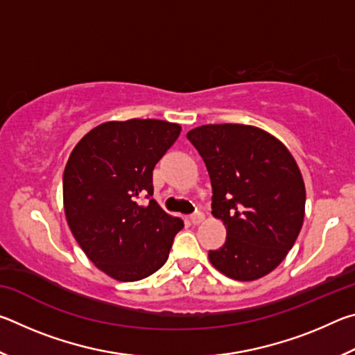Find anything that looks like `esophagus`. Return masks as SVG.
<instances>
[{
    "label": "esophagus",
    "instance_id": "34e87169",
    "mask_svg": "<svg viewBox=\"0 0 355 355\" xmlns=\"http://www.w3.org/2000/svg\"><path fill=\"white\" fill-rule=\"evenodd\" d=\"M203 219H205V216H203V213H196V214L191 216V222L194 225H199L200 222H203Z\"/></svg>",
    "mask_w": 355,
    "mask_h": 355
}]
</instances>
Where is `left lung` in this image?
I'll return each mask as SVG.
<instances>
[{"mask_svg": "<svg viewBox=\"0 0 355 355\" xmlns=\"http://www.w3.org/2000/svg\"><path fill=\"white\" fill-rule=\"evenodd\" d=\"M186 137L207 166L211 214L227 230L209 261L239 282L264 277L284 261L304 224L305 184L293 155L252 125H202Z\"/></svg>", "mask_w": 355, "mask_h": 355, "instance_id": "1", "label": "left lung"}]
</instances>
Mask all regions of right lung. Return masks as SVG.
Segmentation results:
<instances>
[{
  "label": "right lung",
  "mask_w": 355,
  "mask_h": 355,
  "mask_svg": "<svg viewBox=\"0 0 355 355\" xmlns=\"http://www.w3.org/2000/svg\"><path fill=\"white\" fill-rule=\"evenodd\" d=\"M182 127L166 120H111L71 150L64 171V211L71 235L100 271L136 282L167 261L183 220L153 199V169Z\"/></svg>",
  "instance_id": "1"
}]
</instances>
